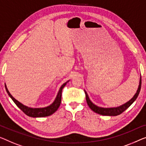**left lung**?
Wrapping results in <instances>:
<instances>
[{"label":"left lung","instance_id":"8db88e82","mask_svg":"<svg viewBox=\"0 0 146 146\" xmlns=\"http://www.w3.org/2000/svg\"><path fill=\"white\" fill-rule=\"evenodd\" d=\"M141 85H142V78H141V75H140V82H139L138 90H137L136 94L134 95V96L132 97L129 101L126 102L125 104H124L120 106H118V107H114V108H102V107H99V106L95 105V104L90 100V98H89L88 95L87 94L86 91L84 90V92H85V95H86V100L87 104H88L89 108H90L93 111L96 113H98L102 115H106V116H117V115H120L123 111H125L127 110V109L129 108L130 106L133 104V102L136 100V98L138 96L139 93H140V91L141 89Z\"/></svg>","mask_w":146,"mask_h":146}]
</instances>
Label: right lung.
I'll return each mask as SVG.
<instances>
[{
    "label": "right lung",
    "mask_w": 146,
    "mask_h": 146,
    "mask_svg": "<svg viewBox=\"0 0 146 146\" xmlns=\"http://www.w3.org/2000/svg\"><path fill=\"white\" fill-rule=\"evenodd\" d=\"M69 81V80H67V82H66L65 83H64L62 86H61L60 90L58 91L57 94V96H56V98L54 100V101L52 102L50 105L46 107H44V108H34L28 107V106L23 105V104H21V102L17 101L16 99H15L11 95L10 92L8 90L7 86H6V84H5V88L8 96L11 98V99L12 100L13 102L16 104L17 107L20 109V110L22 111L24 113L28 115V116L31 117H47V116H49V115H51L52 114H53L54 113H55L56 111L58 110V108H59L60 106L61 100H62V89L64 88V87L66 85V84Z\"/></svg>",
    "instance_id": "right-lung-1"
}]
</instances>
